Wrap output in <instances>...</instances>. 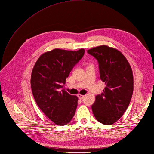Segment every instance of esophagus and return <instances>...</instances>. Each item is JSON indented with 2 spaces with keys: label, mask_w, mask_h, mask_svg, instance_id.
I'll list each match as a JSON object with an SVG mask.
<instances>
[{
  "label": "esophagus",
  "mask_w": 154,
  "mask_h": 154,
  "mask_svg": "<svg viewBox=\"0 0 154 154\" xmlns=\"http://www.w3.org/2000/svg\"><path fill=\"white\" fill-rule=\"evenodd\" d=\"M78 97L80 100H82V99H83L84 95H81V94H78Z\"/></svg>",
  "instance_id": "34e87169"
}]
</instances>
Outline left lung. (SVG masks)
Masks as SVG:
<instances>
[{
  "instance_id": "8db88e82",
  "label": "left lung",
  "mask_w": 154,
  "mask_h": 154,
  "mask_svg": "<svg viewBox=\"0 0 154 154\" xmlns=\"http://www.w3.org/2000/svg\"><path fill=\"white\" fill-rule=\"evenodd\" d=\"M87 52L98 63L100 78L106 84L103 93L97 95L91 109L100 123L111 125L123 115L133 91L131 66L120 51L106 45L89 49Z\"/></svg>"
}]
</instances>
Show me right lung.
<instances>
[{"label": "right lung", "mask_w": 154, "mask_h": 154, "mask_svg": "<svg viewBox=\"0 0 154 154\" xmlns=\"http://www.w3.org/2000/svg\"><path fill=\"white\" fill-rule=\"evenodd\" d=\"M85 50L56 48L43 54L31 76V87L37 106L55 124L66 125L75 114L78 98L61 90L72 68L84 56Z\"/></svg>", "instance_id": "obj_1"}]
</instances>
